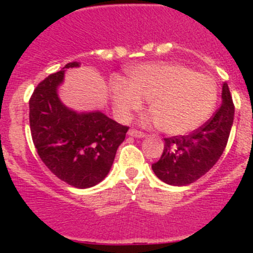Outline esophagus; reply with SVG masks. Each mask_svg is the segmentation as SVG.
I'll return each instance as SVG.
<instances>
[{
	"instance_id": "1",
	"label": "esophagus",
	"mask_w": 253,
	"mask_h": 253,
	"mask_svg": "<svg viewBox=\"0 0 253 253\" xmlns=\"http://www.w3.org/2000/svg\"><path fill=\"white\" fill-rule=\"evenodd\" d=\"M128 136H132V137H136V138H143V137H145V133H143V132L138 131V129H129L128 131Z\"/></svg>"
}]
</instances>
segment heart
I'll list each match as a JSON object with an SVG mask.
<instances>
[{"label": "heart", "mask_w": 253, "mask_h": 253, "mask_svg": "<svg viewBox=\"0 0 253 253\" xmlns=\"http://www.w3.org/2000/svg\"><path fill=\"white\" fill-rule=\"evenodd\" d=\"M115 105L124 116L148 101L158 127L170 136H182L202 126L218 101V83L177 63H150L134 67L129 82L115 78L111 84Z\"/></svg>", "instance_id": "heart-1"}]
</instances>
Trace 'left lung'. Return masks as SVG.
I'll use <instances>...</instances> for the list:
<instances>
[{
	"label": "left lung",
	"instance_id": "obj_1",
	"mask_svg": "<svg viewBox=\"0 0 253 253\" xmlns=\"http://www.w3.org/2000/svg\"><path fill=\"white\" fill-rule=\"evenodd\" d=\"M223 104L205 125L188 136L164 138V150L152 165L154 174L165 183L186 186L195 182L215 165L230 136L234 122L233 98L228 83L223 84Z\"/></svg>",
	"mask_w": 253,
	"mask_h": 253
}]
</instances>
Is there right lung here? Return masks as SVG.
Returning a JSON list of instances; mask_svg holds the SVG:
<instances>
[{"mask_svg":"<svg viewBox=\"0 0 253 253\" xmlns=\"http://www.w3.org/2000/svg\"><path fill=\"white\" fill-rule=\"evenodd\" d=\"M70 62L63 68L78 67ZM65 70L40 82L29 100V124L40 159L63 182L93 187L109 174L128 127L100 111L78 112L66 108L57 95Z\"/></svg>","mask_w":253,"mask_h":253,"instance_id":"obj_1","label":"right lung"}]
</instances>
